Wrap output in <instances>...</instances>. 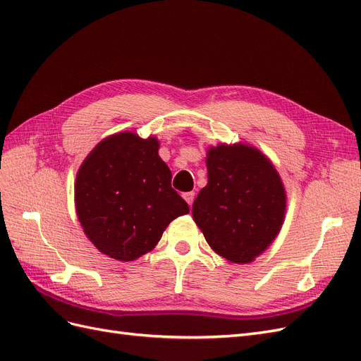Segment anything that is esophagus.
I'll return each mask as SVG.
<instances>
[{
  "label": "esophagus",
  "mask_w": 361,
  "mask_h": 361,
  "mask_svg": "<svg viewBox=\"0 0 361 361\" xmlns=\"http://www.w3.org/2000/svg\"><path fill=\"white\" fill-rule=\"evenodd\" d=\"M183 199H185V202H187L188 204H190V207L192 206V202H194V192L191 191V192H183Z\"/></svg>",
  "instance_id": "34e87169"
}]
</instances>
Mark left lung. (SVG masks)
Returning <instances> with one entry per match:
<instances>
[{
    "label": "left lung",
    "instance_id": "1",
    "mask_svg": "<svg viewBox=\"0 0 361 361\" xmlns=\"http://www.w3.org/2000/svg\"><path fill=\"white\" fill-rule=\"evenodd\" d=\"M207 185L192 218L211 248L233 264H248L279 235L286 192L277 170L256 147L220 145L207 150Z\"/></svg>",
    "mask_w": 361,
    "mask_h": 361
}]
</instances>
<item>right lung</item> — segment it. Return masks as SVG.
I'll use <instances>...</instances> for the list:
<instances>
[{
	"label": "right lung",
	"mask_w": 361,
	"mask_h": 361,
	"mask_svg": "<svg viewBox=\"0 0 361 361\" xmlns=\"http://www.w3.org/2000/svg\"><path fill=\"white\" fill-rule=\"evenodd\" d=\"M155 137H106L76 174V215L101 253L130 262L154 248L166 227L190 207L171 188V171Z\"/></svg>",
	"instance_id": "obj_1"
}]
</instances>
